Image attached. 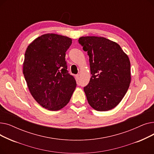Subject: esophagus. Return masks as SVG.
<instances>
[{
    "label": "esophagus",
    "mask_w": 154,
    "mask_h": 154,
    "mask_svg": "<svg viewBox=\"0 0 154 154\" xmlns=\"http://www.w3.org/2000/svg\"><path fill=\"white\" fill-rule=\"evenodd\" d=\"M79 76H80L79 74H77V75H75V78H76L77 80H79Z\"/></svg>",
    "instance_id": "34e87169"
}]
</instances>
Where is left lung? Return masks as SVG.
I'll use <instances>...</instances> for the list:
<instances>
[{"label":"left lung","mask_w":154,"mask_h":154,"mask_svg":"<svg viewBox=\"0 0 154 154\" xmlns=\"http://www.w3.org/2000/svg\"><path fill=\"white\" fill-rule=\"evenodd\" d=\"M79 43L87 52L92 77L84 88L87 101L97 111L116 107L130 85L131 63L120 46L106 38L82 37Z\"/></svg>","instance_id":"8db88e82"}]
</instances>
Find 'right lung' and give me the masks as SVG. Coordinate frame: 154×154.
<instances>
[{
	"label": "right lung",
	"mask_w": 154,
	"mask_h": 154,
	"mask_svg": "<svg viewBox=\"0 0 154 154\" xmlns=\"http://www.w3.org/2000/svg\"><path fill=\"white\" fill-rule=\"evenodd\" d=\"M72 39L55 34L35 38L27 48L23 74L31 95L49 110H59L70 101L76 87L68 70L66 52Z\"/></svg>",
	"instance_id": "1"
}]
</instances>
